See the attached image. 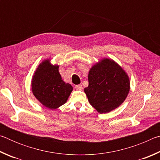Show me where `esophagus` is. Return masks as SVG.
<instances>
[{"label": "esophagus", "instance_id": "1", "mask_svg": "<svg viewBox=\"0 0 160 160\" xmlns=\"http://www.w3.org/2000/svg\"><path fill=\"white\" fill-rule=\"evenodd\" d=\"M75 89H76L77 90H82V87L81 85H75Z\"/></svg>", "mask_w": 160, "mask_h": 160}]
</instances>
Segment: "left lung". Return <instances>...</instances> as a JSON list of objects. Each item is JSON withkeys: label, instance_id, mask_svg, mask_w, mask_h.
<instances>
[{"label": "left lung", "instance_id": "obj_1", "mask_svg": "<svg viewBox=\"0 0 160 160\" xmlns=\"http://www.w3.org/2000/svg\"><path fill=\"white\" fill-rule=\"evenodd\" d=\"M85 92L90 104L100 113L112 112L126 99L130 81L126 72L114 61L104 58L92 68Z\"/></svg>", "mask_w": 160, "mask_h": 160}]
</instances>
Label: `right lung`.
<instances>
[{
	"mask_svg": "<svg viewBox=\"0 0 160 160\" xmlns=\"http://www.w3.org/2000/svg\"><path fill=\"white\" fill-rule=\"evenodd\" d=\"M32 90L39 101L50 109H55L66 102L72 87L64 82L58 72V66H52L46 60L38 66L32 78Z\"/></svg>",
	"mask_w": 160,
	"mask_h": 160,
	"instance_id": "1",
	"label": "right lung"
}]
</instances>
